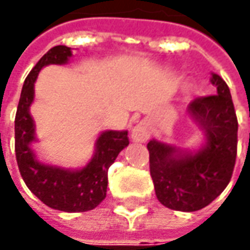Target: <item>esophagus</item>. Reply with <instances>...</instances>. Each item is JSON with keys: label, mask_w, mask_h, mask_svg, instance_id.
<instances>
[{"label": "esophagus", "mask_w": 250, "mask_h": 250, "mask_svg": "<svg viewBox=\"0 0 250 250\" xmlns=\"http://www.w3.org/2000/svg\"><path fill=\"white\" fill-rule=\"evenodd\" d=\"M150 133H151V129H150V124L147 121H140L139 124L132 129V139L135 142H139V143H143L150 138Z\"/></svg>", "instance_id": "esophagus-1"}]
</instances>
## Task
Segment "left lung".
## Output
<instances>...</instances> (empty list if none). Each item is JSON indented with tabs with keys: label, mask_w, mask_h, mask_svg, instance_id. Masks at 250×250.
I'll use <instances>...</instances> for the list:
<instances>
[{
	"label": "left lung",
	"mask_w": 250,
	"mask_h": 250,
	"mask_svg": "<svg viewBox=\"0 0 250 250\" xmlns=\"http://www.w3.org/2000/svg\"><path fill=\"white\" fill-rule=\"evenodd\" d=\"M217 94L197 97L188 112L205 132L206 145L188 151L150 140V175L161 205L196 211L210 205L229 184L235 167L238 120L231 93L221 76L211 75Z\"/></svg>",
	"instance_id": "obj_1"
}]
</instances>
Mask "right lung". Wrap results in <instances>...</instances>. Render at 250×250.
<instances>
[{
	"label": "right lung",
	"instance_id": "add662e5",
	"mask_svg": "<svg viewBox=\"0 0 250 250\" xmlns=\"http://www.w3.org/2000/svg\"><path fill=\"white\" fill-rule=\"evenodd\" d=\"M72 51L66 45H55L34 65L24 79L15 117L16 161L30 192L51 208L81 213L97 207L104 200L108 184V168L124 147L129 145L126 130H105L96 140V151L82 169L45 166L37 161L30 143L36 140L30 104L34 99V82L45 65L66 63Z\"/></svg>",
	"mask_w": 250,
	"mask_h": 250
}]
</instances>
